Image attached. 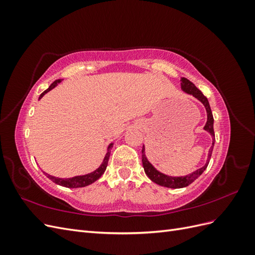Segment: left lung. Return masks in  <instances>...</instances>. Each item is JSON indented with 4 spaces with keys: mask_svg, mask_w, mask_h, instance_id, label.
I'll use <instances>...</instances> for the list:
<instances>
[{
    "mask_svg": "<svg viewBox=\"0 0 255 255\" xmlns=\"http://www.w3.org/2000/svg\"><path fill=\"white\" fill-rule=\"evenodd\" d=\"M181 88L184 92H186L188 95L194 96L196 99H198L200 102H201L205 110H206V115H207V121L204 126V129L206 132L210 133L212 135L213 138V143L210 151H208L207 154V159H206V163L203 167L197 169L196 171L191 172L187 175H183V176H170V175H167L161 173L160 171H158L157 169H155L150 161L148 160L145 156V152H144V145L142 146V150H141V158H142V166L144 169V172L145 174L149 176V179L156 183L160 186H164V187H168V188H183V187H186L188 186L189 184H191L195 180H197L198 177L203 173V171L206 169L208 163H210V159L212 156V152H213V148H214V144H215V133H214V118H213V114H212V110H211V106L210 103H208V100L207 98L202 94L201 91H200L196 86L195 84H192L189 80L182 78L181 79Z\"/></svg>",
    "mask_w": 255,
    "mask_h": 255,
    "instance_id": "left-lung-1",
    "label": "left lung"
}]
</instances>
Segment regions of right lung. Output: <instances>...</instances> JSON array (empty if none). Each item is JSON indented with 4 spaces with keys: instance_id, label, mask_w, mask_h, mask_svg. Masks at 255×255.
<instances>
[{
    "instance_id": "obj_1",
    "label": "right lung",
    "mask_w": 255,
    "mask_h": 255,
    "mask_svg": "<svg viewBox=\"0 0 255 255\" xmlns=\"http://www.w3.org/2000/svg\"><path fill=\"white\" fill-rule=\"evenodd\" d=\"M61 82V80H56L55 82H53L51 84V86L47 89L44 90L42 94L40 95L39 97V100L47 94V92H49L50 90H52L54 87L57 86V84H59ZM113 144L114 143H111L109 145V148H107V152L105 154V157L102 161L101 166H100L98 169H96L95 171H92L90 173H87V174H84V175H76V176H73V177H68V179H63V177H57V176H53L47 172L43 173L47 175L49 179L54 182L57 185H60V186H64V187H68V188H79V187H85V186H88V185L92 184L94 182H96L97 180H99L100 177L102 176V174L105 172L106 170V167H107V164H109V159H110V155H111V149L113 148Z\"/></svg>"
}]
</instances>
